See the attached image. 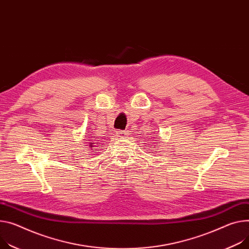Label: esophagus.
I'll list each match as a JSON object with an SVG mask.
<instances>
[{"label": "esophagus", "instance_id": "1", "mask_svg": "<svg viewBox=\"0 0 249 249\" xmlns=\"http://www.w3.org/2000/svg\"><path fill=\"white\" fill-rule=\"evenodd\" d=\"M118 136L122 139H124V138H127V131H124V130H120L118 131Z\"/></svg>", "mask_w": 249, "mask_h": 249}]
</instances>
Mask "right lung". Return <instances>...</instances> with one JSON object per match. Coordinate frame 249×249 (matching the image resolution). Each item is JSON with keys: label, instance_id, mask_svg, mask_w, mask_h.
I'll return each instance as SVG.
<instances>
[{"label": "right lung", "instance_id": "right-lung-1", "mask_svg": "<svg viewBox=\"0 0 249 249\" xmlns=\"http://www.w3.org/2000/svg\"><path fill=\"white\" fill-rule=\"evenodd\" d=\"M97 144H100L99 142H97ZM93 145H94V142H89V147H93ZM100 146V145H99Z\"/></svg>", "mask_w": 249, "mask_h": 249}]
</instances>
